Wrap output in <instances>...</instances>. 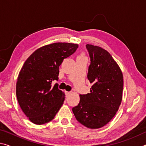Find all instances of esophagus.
<instances>
[{
    "instance_id": "34e87169",
    "label": "esophagus",
    "mask_w": 146,
    "mask_h": 146,
    "mask_svg": "<svg viewBox=\"0 0 146 146\" xmlns=\"http://www.w3.org/2000/svg\"><path fill=\"white\" fill-rule=\"evenodd\" d=\"M65 94H66V97H68V96L71 94V92H68V91H65Z\"/></svg>"
}]
</instances>
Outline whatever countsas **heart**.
Listing matches in <instances>:
<instances>
[{"mask_svg": "<svg viewBox=\"0 0 146 146\" xmlns=\"http://www.w3.org/2000/svg\"><path fill=\"white\" fill-rule=\"evenodd\" d=\"M78 57H85V56H84L83 55H80V56H78Z\"/></svg>", "mask_w": 146, "mask_h": 146, "instance_id": "b5f03b06", "label": "heart"}]
</instances>
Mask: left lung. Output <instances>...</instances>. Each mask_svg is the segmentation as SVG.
Here are the masks:
<instances>
[{"label":"left lung","instance_id":"8db88e82","mask_svg":"<svg viewBox=\"0 0 146 146\" xmlns=\"http://www.w3.org/2000/svg\"><path fill=\"white\" fill-rule=\"evenodd\" d=\"M91 63L88 78L90 93L80 95L72 111L76 119L90 129H98L114 117L122 99L123 75L112 56L100 47L87 44Z\"/></svg>","mask_w":146,"mask_h":146}]
</instances>
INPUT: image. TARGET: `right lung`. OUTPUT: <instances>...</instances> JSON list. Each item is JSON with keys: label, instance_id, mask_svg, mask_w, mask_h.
I'll use <instances>...</instances> for the list:
<instances>
[{"label": "right lung", "instance_id": "obj_1", "mask_svg": "<svg viewBox=\"0 0 146 146\" xmlns=\"http://www.w3.org/2000/svg\"><path fill=\"white\" fill-rule=\"evenodd\" d=\"M78 44L56 42L36 49L24 62L17 78L16 95L21 108L31 122L52 120L62 106L65 94L53 86L58 80L59 66L75 52Z\"/></svg>", "mask_w": 146, "mask_h": 146}]
</instances>
